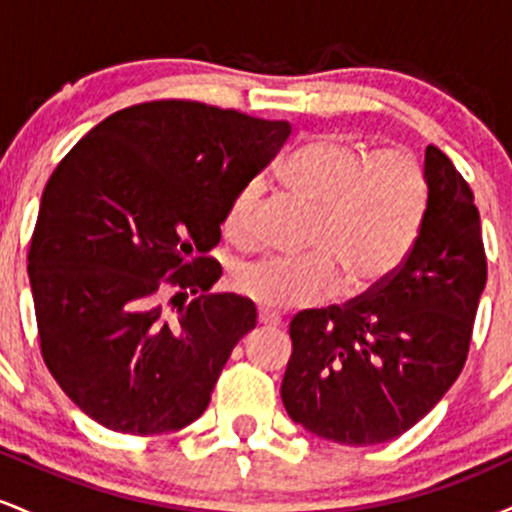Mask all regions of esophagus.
I'll use <instances>...</instances> for the list:
<instances>
[{
    "instance_id": "esophagus-1",
    "label": "esophagus",
    "mask_w": 512,
    "mask_h": 512,
    "mask_svg": "<svg viewBox=\"0 0 512 512\" xmlns=\"http://www.w3.org/2000/svg\"><path fill=\"white\" fill-rule=\"evenodd\" d=\"M257 322H260L262 327H279L281 325V317L274 315V313H269V310H260V313H257Z\"/></svg>"
}]
</instances>
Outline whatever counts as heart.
Instances as JSON below:
<instances>
[{
	"label": "heart",
	"instance_id": "heart-1",
	"mask_svg": "<svg viewBox=\"0 0 512 512\" xmlns=\"http://www.w3.org/2000/svg\"><path fill=\"white\" fill-rule=\"evenodd\" d=\"M286 187L315 209L310 255L264 257L240 267L238 293L284 313L330 301L342 289L366 293L390 276L419 238L428 209V182L414 158L322 134L293 154L281 170ZM262 180H248L228 199L223 236L252 245Z\"/></svg>",
	"mask_w": 512,
	"mask_h": 512
}]
</instances>
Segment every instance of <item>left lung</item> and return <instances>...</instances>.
Listing matches in <instances>:
<instances>
[{"instance_id":"obj_1","label":"left lung","mask_w":512,"mask_h":512,"mask_svg":"<svg viewBox=\"0 0 512 512\" xmlns=\"http://www.w3.org/2000/svg\"><path fill=\"white\" fill-rule=\"evenodd\" d=\"M419 238L383 284L291 320L281 399L296 424L342 445L399 438L443 399L467 361L486 252L467 180L426 146Z\"/></svg>"}]
</instances>
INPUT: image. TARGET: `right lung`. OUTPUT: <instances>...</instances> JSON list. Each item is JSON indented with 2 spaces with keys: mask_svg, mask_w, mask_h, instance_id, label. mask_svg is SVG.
<instances>
[{
  "mask_svg": "<svg viewBox=\"0 0 512 512\" xmlns=\"http://www.w3.org/2000/svg\"><path fill=\"white\" fill-rule=\"evenodd\" d=\"M289 134V122L207 103H139L105 117L50 175L28 250L40 354L93 421L151 436L209 407L257 325L248 298L207 293L221 276L209 250L228 199Z\"/></svg>",
  "mask_w": 512,
  "mask_h": 512,
  "instance_id": "obj_1",
  "label": "right lung"
}]
</instances>
